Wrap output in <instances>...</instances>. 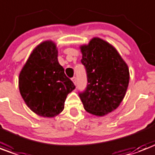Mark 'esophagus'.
Segmentation results:
<instances>
[{"label":"esophagus","instance_id":"esophagus-1","mask_svg":"<svg viewBox=\"0 0 155 155\" xmlns=\"http://www.w3.org/2000/svg\"><path fill=\"white\" fill-rule=\"evenodd\" d=\"M71 80H72L73 83H74V84H75V83H76V77H75V76H74V77H73L72 79H71Z\"/></svg>","mask_w":155,"mask_h":155}]
</instances>
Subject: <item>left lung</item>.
I'll use <instances>...</instances> for the list:
<instances>
[{
    "instance_id": "8db88e82",
    "label": "left lung",
    "mask_w": 155,
    "mask_h": 155,
    "mask_svg": "<svg viewBox=\"0 0 155 155\" xmlns=\"http://www.w3.org/2000/svg\"><path fill=\"white\" fill-rule=\"evenodd\" d=\"M80 49L88 84L79 95L86 111L104 116L123 101L129 83V70L116 49L102 39L94 37Z\"/></svg>"
}]
</instances>
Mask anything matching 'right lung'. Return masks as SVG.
Returning <instances> with one entry per match:
<instances>
[{
	"label": "right lung",
	"instance_id": "add662e5",
	"mask_svg": "<svg viewBox=\"0 0 155 155\" xmlns=\"http://www.w3.org/2000/svg\"><path fill=\"white\" fill-rule=\"evenodd\" d=\"M18 87L27 106L40 116L51 118L63 110L75 86L59 64L54 41H44L33 49L20 71Z\"/></svg>",
	"mask_w": 155,
	"mask_h": 155
}]
</instances>
